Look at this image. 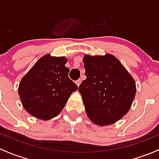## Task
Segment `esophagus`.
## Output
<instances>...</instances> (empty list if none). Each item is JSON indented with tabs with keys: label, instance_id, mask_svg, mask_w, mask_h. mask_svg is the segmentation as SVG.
<instances>
[{
	"label": "esophagus",
	"instance_id": "1",
	"mask_svg": "<svg viewBox=\"0 0 159 159\" xmlns=\"http://www.w3.org/2000/svg\"><path fill=\"white\" fill-rule=\"evenodd\" d=\"M81 82H82V81H81V80H80V79L77 80H76V84L78 86H79L80 85V83H81Z\"/></svg>",
	"mask_w": 159,
	"mask_h": 159
}]
</instances>
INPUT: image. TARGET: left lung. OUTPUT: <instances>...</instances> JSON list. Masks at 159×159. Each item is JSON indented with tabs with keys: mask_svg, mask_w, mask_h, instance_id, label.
Returning a JSON list of instances; mask_svg holds the SVG:
<instances>
[{
	"mask_svg": "<svg viewBox=\"0 0 159 159\" xmlns=\"http://www.w3.org/2000/svg\"><path fill=\"white\" fill-rule=\"evenodd\" d=\"M86 79L79 86L88 117L98 125H111L129 112L136 93L135 80L111 54L85 55Z\"/></svg>",
	"mask_w": 159,
	"mask_h": 159,
	"instance_id": "8db88e82",
	"label": "left lung"
}]
</instances>
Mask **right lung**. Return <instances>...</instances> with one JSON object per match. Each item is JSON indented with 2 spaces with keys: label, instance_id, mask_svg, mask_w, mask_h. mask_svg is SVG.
<instances>
[{
  "label": "right lung",
  "instance_id": "obj_1",
  "mask_svg": "<svg viewBox=\"0 0 159 159\" xmlns=\"http://www.w3.org/2000/svg\"><path fill=\"white\" fill-rule=\"evenodd\" d=\"M64 57H41L22 78L18 94L23 106L31 116L49 120L60 113L70 95L78 86L69 78Z\"/></svg>",
  "mask_w": 159,
  "mask_h": 159
}]
</instances>
